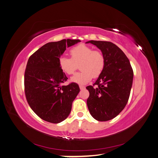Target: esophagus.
<instances>
[{"label": "esophagus", "instance_id": "1", "mask_svg": "<svg viewBox=\"0 0 158 158\" xmlns=\"http://www.w3.org/2000/svg\"><path fill=\"white\" fill-rule=\"evenodd\" d=\"M79 87H80V90H84V88H85V86H82V85H80Z\"/></svg>", "mask_w": 158, "mask_h": 158}]
</instances>
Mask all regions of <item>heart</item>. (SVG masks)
Listing matches in <instances>:
<instances>
[{"instance_id":"1","label":"heart","mask_w":158,"mask_h":158,"mask_svg":"<svg viewBox=\"0 0 158 158\" xmlns=\"http://www.w3.org/2000/svg\"><path fill=\"white\" fill-rule=\"evenodd\" d=\"M72 58L61 56L59 58V66L64 73L71 75L76 70L77 65L80 64L82 71L71 77L70 81L78 84H86L92 77H97L101 74L105 64V57L99 51H94L92 48L80 44L70 49Z\"/></svg>"}]
</instances>
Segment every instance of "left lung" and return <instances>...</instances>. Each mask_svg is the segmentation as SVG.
Segmentation results:
<instances>
[{
    "label": "left lung",
    "instance_id": "left-lung-1",
    "mask_svg": "<svg viewBox=\"0 0 158 158\" xmlns=\"http://www.w3.org/2000/svg\"><path fill=\"white\" fill-rule=\"evenodd\" d=\"M101 50L105 64L93 84L88 86L87 106L92 117L98 121L113 119L123 110L129 98L133 72L124 52L109 41H88Z\"/></svg>",
    "mask_w": 158,
    "mask_h": 158
}]
</instances>
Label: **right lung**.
Returning a JSON list of instances; mask_svg holds the SVG:
<instances>
[{
	"label": "right lung",
	"instance_id": "1",
	"mask_svg": "<svg viewBox=\"0 0 158 158\" xmlns=\"http://www.w3.org/2000/svg\"><path fill=\"white\" fill-rule=\"evenodd\" d=\"M79 40L49 42L30 56L25 72V92L30 107L38 117L59 123L70 114L72 102L80 92L76 83L62 86L68 78L59 66L66 48Z\"/></svg>",
	"mask_w": 158,
	"mask_h": 158
}]
</instances>
